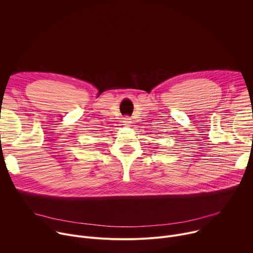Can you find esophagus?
Here are the masks:
<instances>
[{
	"label": "esophagus",
	"mask_w": 253,
	"mask_h": 253,
	"mask_svg": "<svg viewBox=\"0 0 253 253\" xmlns=\"http://www.w3.org/2000/svg\"><path fill=\"white\" fill-rule=\"evenodd\" d=\"M123 125H124V126H130V125H131V120H130V118H127V117H126V118H124V119H123Z\"/></svg>",
	"instance_id": "1"
}]
</instances>
